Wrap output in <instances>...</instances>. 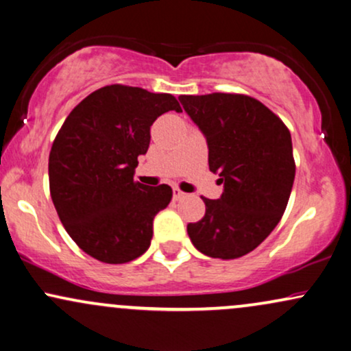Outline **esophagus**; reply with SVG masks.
<instances>
[{
  "label": "esophagus",
  "mask_w": 351,
  "mask_h": 351,
  "mask_svg": "<svg viewBox=\"0 0 351 351\" xmlns=\"http://www.w3.org/2000/svg\"><path fill=\"white\" fill-rule=\"evenodd\" d=\"M184 197V193L181 191V189H178V188H173V199L175 201H180V199H183Z\"/></svg>",
  "instance_id": "obj_1"
}]
</instances>
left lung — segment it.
<instances>
[{
	"label": "left lung",
	"instance_id": "8db88e82",
	"mask_svg": "<svg viewBox=\"0 0 351 351\" xmlns=\"http://www.w3.org/2000/svg\"><path fill=\"white\" fill-rule=\"evenodd\" d=\"M180 101L204 134L209 170L223 183L219 199L202 197L206 214L188 223V235L204 255L239 258L271 234L288 206L296 175L289 129L247 95H183Z\"/></svg>",
	"mask_w": 351,
	"mask_h": 351
}]
</instances>
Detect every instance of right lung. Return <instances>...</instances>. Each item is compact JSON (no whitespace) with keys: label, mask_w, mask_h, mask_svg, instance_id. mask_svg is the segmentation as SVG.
<instances>
[{"label":"right lung","mask_w":351,"mask_h":351,"mask_svg":"<svg viewBox=\"0 0 351 351\" xmlns=\"http://www.w3.org/2000/svg\"><path fill=\"white\" fill-rule=\"evenodd\" d=\"M180 112L168 93L109 84L69 114L49 155L50 196L58 217L84 253L109 265L128 263L150 247L154 217L170 204L168 184L134 180L147 154L150 125Z\"/></svg>","instance_id":"right-lung-1"}]
</instances>
